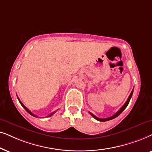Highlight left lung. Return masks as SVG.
I'll list each match as a JSON object with an SVG mask.
<instances>
[{"mask_svg": "<svg viewBox=\"0 0 152 152\" xmlns=\"http://www.w3.org/2000/svg\"><path fill=\"white\" fill-rule=\"evenodd\" d=\"M133 90L131 91V94H130V95H129V98H128V99H127V101L126 102V103H125V104H124V106H123L122 108H121L120 110H119L118 111H117V112L115 113V115H113V116H111V117H108V118H104V119H102V118H99V117H96L94 115H93L92 113H90L89 112V113H90V114L92 115V116L94 117V118L95 119V120H98V121H99V122H106V121H108V120H113V119H114V118H115V117H117V116H119V115H120L121 113H122V112H123V110H124L125 108H126V106H128V104H129V102H130V99H131V96H132V94H133Z\"/></svg>", "mask_w": 152, "mask_h": 152, "instance_id": "obj_1", "label": "left lung"}]
</instances>
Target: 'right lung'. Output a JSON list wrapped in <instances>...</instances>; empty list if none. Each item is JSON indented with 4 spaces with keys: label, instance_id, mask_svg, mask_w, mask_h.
Instances as JSON below:
<instances>
[{
    "label": "right lung",
    "instance_id": "obj_1",
    "mask_svg": "<svg viewBox=\"0 0 152 152\" xmlns=\"http://www.w3.org/2000/svg\"><path fill=\"white\" fill-rule=\"evenodd\" d=\"M17 98H18V99H19V102H20V104H21V106L23 107V108H24V109H25V110H26V111H27V112H28V113H29V114H30V115H32V116H34V117H37V115H34V114H33V113H32L31 112V111H30V110H29V109H28V108H26V107L25 106H24V105H23V104H22V102H21V101H20V99H19V97H18V96H17ZM56 112H53V113H50V114L49 115H48V117H50V116H51V115H53V114H54V113H55Z\"/></svg>",
    "mask_w": 152,
    "mask_h": 152
}]
</instances>
